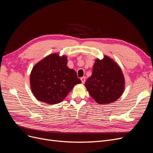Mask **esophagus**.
<instances>
[{
  "label": "esophagus",
  "mask_w": 153,
  "mask_h": 153,
  "mask_svg": "<svg viewBox=\"0 0 153 153\" xmlns=\"http://www.w3.org/2000/svg\"><path fill=\"white\" fill-rule=\"evenodd\" d=\"M81 82H82V84H84L85 81V77H82L81 78Z\"/></svg>",
  "instance_id": "obj_1"
}]
</instances>
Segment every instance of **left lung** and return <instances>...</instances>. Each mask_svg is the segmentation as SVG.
<instances>
[{"label":"left lung","instance_id":"8db88e82","mask_svg":"<svg viewBox=\"0 0 153 153\" xmlns=\"http://www.w3.org/2000/svg\"><path fill=\"white\" fill-rule=\"evenodd\" d=\"M89 94L99 104L116 101L125 89V79L119 65L108 56L97 58L92 73L85 83Z\"/></svg>","mask_w":153,"mask_h":153}]
</instances>
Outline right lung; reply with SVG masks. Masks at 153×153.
Instances as JSON below:
<instances>
[{
    "label": "right lung",
    "mask_w": 153,
    "mask_h": 153,
    "mask_svg": "<svg viewBox=\"0 0 153 153\" xmlns=\"http://www.w3.org/2000/svg\"><path fill=\"white\" fill-rule=\"evenodd\" d=\"M67 63V56L53 53L33 67L30 87L38 101L49 104L60 103L74 85L81 83L76 72L69 69Z\"/></svg>",
    "instance_id": "right-lung-1"
}]
</instances>
